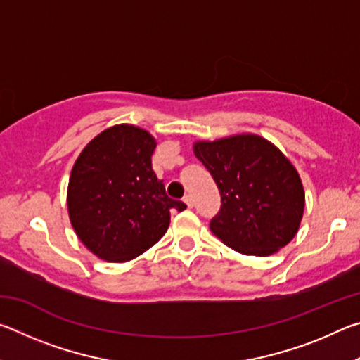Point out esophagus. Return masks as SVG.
<instances>
[{
  "label": "esophagus",
  "instance_id": "obj_1",
  "mask_svg": "<svg viewBox=\"0 0 360 360\" xmlns=\"http://www.w3.org/2000/svg\"><path fill=\"white\" fill-rule=\"evenodd\" d=\"M184 203L188 206V208H192V206H193V198H192V195H186V197H184Z\"/></svg>",
  "mask_w": 360,
  "mask_h": 360
}]
</instances>
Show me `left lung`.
<instances>
[{"mask_svg": "<svg viewBox=\"0 0 360 360\" xmlns=\"http://www.w3.org/2000/svg\"><path fill=\"white\" fill-rule=\"evenodd\" d=\"M221 193L210 229L233 251L275 254L300 227L304 192L294 165L275 144L257 135H236L193 144Z\"/></svg>", "mask_w": 360, "mask_h": 360, "instance_id": "1", "label": "left lung"}]
</instances>
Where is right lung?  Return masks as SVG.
Listing matches in <instances>:
<instances>
[{
  "mask_svg": "<svg viewBox=\"0 0 360 360\" xmlns=\"http://www.w3.org/2000/svg\"><path fill=\"white\" fill-rule=\"evenodd\" d=\"M155 139L139 127L120 124L85 146L71 169L68 212L85 248L108 262H127L167 233L169 198L152 169Z\"/></svg>",
  "mask_w": 360,
  "mask_h": 360,
  "instance_id": "right-lung-1",
  "label": "right lung"
}]
</instances>
